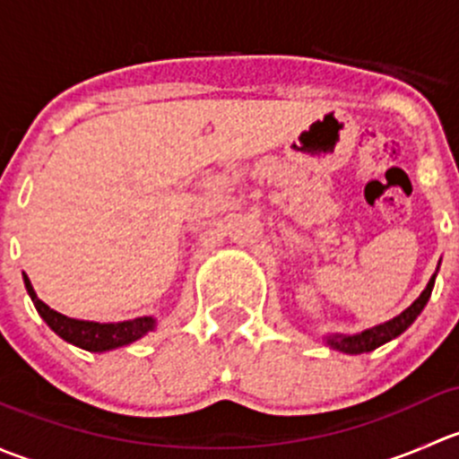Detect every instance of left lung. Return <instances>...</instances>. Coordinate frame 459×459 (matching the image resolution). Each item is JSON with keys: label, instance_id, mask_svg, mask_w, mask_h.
<instances>
[{"label": "left lung", "instance_id": "left-lung-1", "mask_svg": "<svg viewBox=\"0 0 459 459\" xmlns=\"http://www.w3.org/2000/svg\"><path fill=\"white\" fill-rule=\"evenodd\" d=\"M435 275H437V271L433 273V277L429 280L427 289L422 290V295H420V298L415 299V302L411 304L406 311H402L397 317L388 319V322H384V324H377V326H373V328H367V331H362V333H355V335H344V333H326L322 340L326 342V346H331L333 351H340V353H346V355L371 353V351L377 349V346L395 340V337H400L402 333H404L406 328H409L411 324L418 319L420 313L424 311V307H427V302L430 298V290H433Z\"/></svg>", "mask_w": 459, "mask_h": 459}]
</instances>
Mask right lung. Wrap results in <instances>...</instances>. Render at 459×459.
Masks as SVG:
<instances>
[{
    "mask_svg": "<svg viewBox=\"0 0 459 459\" xmlns=\"http://www.w3.org/2000/svg\"><path fill=\"white\" fill-rule=\"evenodd\" d=\"M24 284L41 319H44V322L48 324V326L53 328L64 342H68V344L73 346H80V349L84 351H91V353H104V351H113V349H119V346L133 344V342L142 340L143 335L155 331L157 326V319L151 316L126 319V322H110V324L66 317L62 316V313L53 311L48 304H44L39 298H37L35 289H32L26 273H24Z\"/></svg>",
    "mask_w": 459,
    "mask_h": 459,
    "instance_id": "obj_1",
    "label": "right lung"
}]
</instances>
